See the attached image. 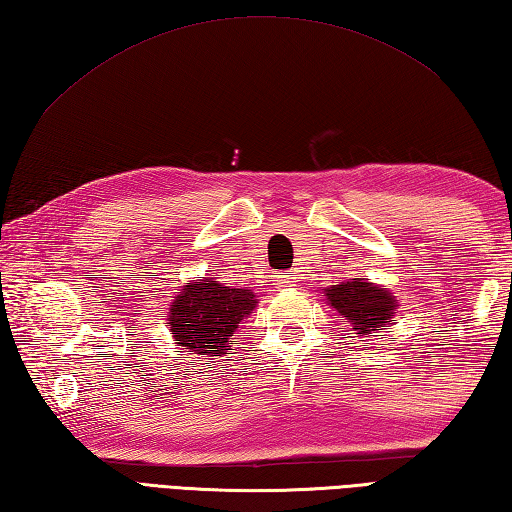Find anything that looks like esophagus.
Segmentation results:
<instances>
[{
  "label": "esophagus",
  "instance_id": "esophagus-1",
  "mask_svg": "<svg viewBox=\"0 0 512 512\" xmlns=\"http://www.w3.org/2000/svg\"><path fill=\"white\" fill-rule=\"evenodd\" d=\"M293 282H295L293 273H277L275 275V286L277 288H288V286H293Z\"/></svg>",
  "mask_w": 512,
  "mask_h": 512
}]
</instances>
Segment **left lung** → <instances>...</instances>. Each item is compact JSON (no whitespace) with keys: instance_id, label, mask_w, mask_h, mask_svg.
Wrapping results in <instances>:
<instances>
[{"instance_id":"8db88e82","label":"left lung","mask_w":512,"mask_h":512,"mask_svg":"<svg viewBox=\"0 0 512 512\" xmlns=\"http://www.w3.org/2000/svg\"><path fill=\"white\" fill-rule=\"evenodd\" d=\"M324 302L348 319L357 337L382 333L388 324L397 322L395 310L399 299L388 288L355 277L350 282L322 288Z\"/></svg>"}]
</instances>
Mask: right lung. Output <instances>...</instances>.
<instances>
[{"mask_svg":"<svg viewBox=\"0 0 512 512\" xmlns=\"http://www.w3.org/2000/svg\"><path fill=\"white\" fill-rule=\"evenodd\" d=\"M257 304L248 288L226 286L215 277L193 279L170 302V335L190 355H228V342Z\"/></svg>","mask_w":512,"mask_h":512,"instance_id":"1","label":"right lung"}]
</instances>
